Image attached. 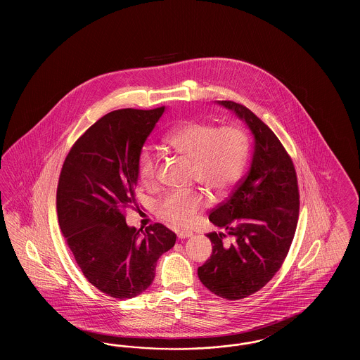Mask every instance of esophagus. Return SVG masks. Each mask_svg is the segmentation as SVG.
<instances>
[{
  "instance_id": "obj_1",
  "label": "esophagus",
  "mask_w": 360,
  "mask_h": 360,
  "mask_svg": "<svg viewBox=\"0 0 360 360\" xmlns=\"http://www.w3.org/2000/svg\"><path fill=\"white\" fill-rule=\"evenodd\" d=\"M193 236V232H190V231H181V232H178V238L179 239H188V238H191Z\"/></svg>"
}]
</instances>
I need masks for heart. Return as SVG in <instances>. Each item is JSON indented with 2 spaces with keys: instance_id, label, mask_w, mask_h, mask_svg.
<instances>
[{
  "instance_id": "obj_1",
  "label": "heart",
  "mask_w": 360,
  "mask_h": 360,
  "mask_svg": "<svg viewBox=\"0 0 360 360\" xmlns=\"http://www.w3.org/2000/svg\"><path fill=\"white\" fill-rule=\"evenodd\" d=\"M162 143L172 153L190 160L191 181L200 182L216 195H223L241 176L250 151V140L238 125L216 127L205 121H188L167 131ZM140 181L153 186L158 178L159 160L143 148L136 160ZM205 195L198 188L166 193L156 204L160 220L175 228H188L205 206Z\"/></svg>"
}]
</instances>
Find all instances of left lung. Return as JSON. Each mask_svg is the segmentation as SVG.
I'll use <instances>...</instances> for the list:
<instances>
[{"mask_svg": "<svg viewBox=\"0 0 360 360\" xmlns=\"http://www.w3.org/2000/svg\"><path fill=\"white\" fill-rule=\"evenodd\" d=\"M219 103L245 121L254 135V154L247 175L210 212L209 220L225 231L206 235L213 252L198 267V276L216 295L241 300L282 267L298 223L300 191L290 155L274 132L244 105Z\"/></svg>", "mask_w": 360, "mask_h": 360, "instance_id": "obj_1", "label": "left lung"}]
</instances>
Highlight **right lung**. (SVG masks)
I'll return each instance as SVG.
<instances>
[{"instance_id": "obj_1", "label": "right lung", "mask_w": 360, "mask_h": 360, "mask_svg": "<svg viewBox=\"0 0 360 360\" xmlns=\"http://www.w3.org/2000/svg\"><path fill=\"white\" fill-rule=\"evenodd\" d=\"M165 106L119 109L96 121L71 147L56 188L62 233L86 279L119 300L148 289L156 262L176 235L151 224L141 235L125 223V207L136 205L137 155Z\"/></svg>"}]
</instances>
